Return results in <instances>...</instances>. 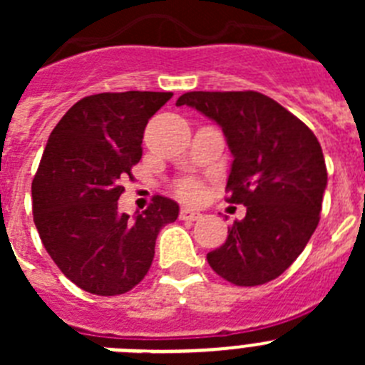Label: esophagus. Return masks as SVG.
Instances as JSON below:
<instances>
[{
	"label": "esophagus",
	"mask_w": 365,
	"mask_h": 365,
	"mask_svg": "<svg viewBox=\"0 0 365 365\" xmlns=\"http://www.w3.org/2000/svg\"><path fill=\"white\" fill-rule=\"evenodd\" d=\"M201 212L197 210H192V208H180V214L179 217L182 219V221H197L199 217H201Z\"/></svg>",
	"instance_id": "34e87169"
}]
</instances>
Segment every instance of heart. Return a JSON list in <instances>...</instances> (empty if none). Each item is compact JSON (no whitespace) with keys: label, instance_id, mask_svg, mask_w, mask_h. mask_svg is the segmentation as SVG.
Returning a JSON list of instances; mask_svg holds the SVG:
<instances>
[{"label":"heart","instance_id":"1","mask_svg":"<svg viewBox=\"0 0 365 365\" xmlns=\"http://www.w3.org/2000/svg\"><path fill=\"white\" fill-rule=\"evenodd\" d=\"M177 192H179V195L182 199H186V201H197L199 197H201V186H199L197 180H192V179H186L182 180L179 186H177Z\"/></svg>","mask_w":365,"mask_h":365}]
</instances>
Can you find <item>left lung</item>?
Listing matches in <instances>:
<instances>
[{
	"label": "left lung",
	"mask_w": 365,
	"mask_h": 365,
	"mask_svg": "<svg viewBox=\"0 0 365 365\" xmlns=\"http://www.w3.org/2000/svg\"><path fill=\"white\" fill-rule=\"evenodd\" d=\"M177 106H190L221 125L234 155L227 201L247 206V215L234 221L227 241L206 259L234 285L276 279L303 252L320 221L327 168L318 138L257 91H192Z\"/></svg>",
	"instance_id": "obj_1"
}]
</instances>
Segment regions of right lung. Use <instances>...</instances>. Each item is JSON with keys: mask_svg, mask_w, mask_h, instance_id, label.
<instances>
[{"mask_svg": "<svg viewBox=\"0 0 365 365\" xmlns=\"http://www.w3.org/2000/svg\"><path fill=\"white\" fill-rule=\"evenodd\" d=\"M172 93H100L78 100L51 133L32 180L45 250L83 291L117 296L143 282L160 228L179 205L155 195L133 217L118 212L122 180L143 157L146 124Z\"/></svg>", "mask_w": 365, "mask_h": 365, "instance_id": "obj_1", "label": "right lung"}]
</instances>
